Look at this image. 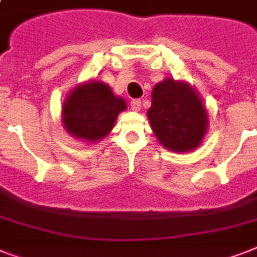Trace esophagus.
<instances>
[{"instance_id": "obj_1", "label": "esophagus", "mask_w": 257, "mask_h": 257, "mask_svg": "<svg viewBox=\"0 0 257 257\" xmlns=\"http://www.w3.org/2000/svg\"><path fill=\"white\" fill-rule=\"evenodd\" d=\"M131 108H132V110H135V112L140 110V109H141V101L140 100H132V101H131Z\"/></svg>"}]
</instances>
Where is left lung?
Listing matches in <instances>:
<instances>
[{"mask_svg": "<svg viewBox=\"0 0 257 257\" xmlns=\"http://www.w3.org/2000/svg\"><path fill=\"white\" fill-rule=\"evenodd\" d=\"M148 118L163 147L175 152L197 148L208 124L205 108L195 90L172 78L153 88Z\"/></svg>", "mask_w": 257, "mask_h": 257, "instance_id": "left-lung-1", "label": "left lung"}]
</instances>
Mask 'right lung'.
<instances>
[{
    "label": "right lung",
    "mask_w": 257,
    "mask_h": 257,
    "mask_svg": "<svg viewBox=\"0 0 257 257\" xmlns=\"http://www.w3.org/2000/svg\"><path fill=\"white\" fill-rule=\"evenodd\" d=\"M125 101L113 94L106 84L89 81L76 86L62 108V122L72 136L97 141L112 131Z\"/></svg>",
    "instance_id": "right-lung-1"
}]
</instances>
